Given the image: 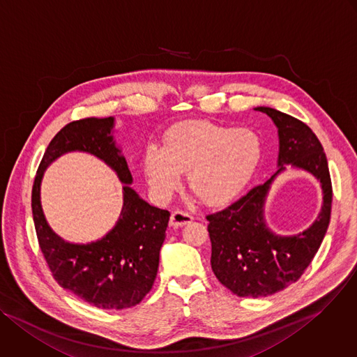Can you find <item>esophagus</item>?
<instances>
[{
  "label": "esophagus",
  "mask_w": 357,
  "mask_h": 357,
  "mask_svg": "<svg viewBox=\"0 0 357 357\" xmlns=\"http://www.w3.org/2000/svg\"><path fill=\"white\" fill-rule=\"evenodd\" d=\"M194 218L190 215L188 212L184 211H174L170 217V227L173 228H178V227H184L187 224H190Z\"/></svg>",
  "instance_id": "1"
}]
</instances>
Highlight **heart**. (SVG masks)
Wrapping results in <instances>:
<instances>
[{
    "instance_id": "obj_1",
    "label": "heart",
    "mask_w": 357,
    "mask_h": 357,
    "mask_svg": "<svg viewBox=\"0 0 357 357\" xmlns=\"http://www.w3.org/2000/svg\"><path fill=\"white\" fill-rule=\"evenodd\" d=\"M260 156L261 142L252 129L187 121L167 132L163 148L146 151L144 170L159 201H167L187 173L190 190L202 202L222 205L245 188Z\"/></svg>"
}]
</instances>
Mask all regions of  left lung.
<instances>
[{"label": "left lung", "instance_id": "obj_1", "mask_svg": "<svg viewBox=\"0 0 357 357\" xmlns=\"http://www.w3.org/2000/svg\"><path fill=\"white\" fill-rule=\"evenodd\" d=\"M267 114L278 132L277 172L228 208L211 213L208 232L212 245L213 274L239 297H266L296 282L317 255L331 221L332 184L321 142L304 122L268 107ZM312 174L321 184L323 206L305 231L282 237L265 224L264 204L275 177L287 165Z\"/></svg>", "mask_w": 357, "mask_h": 357}]
</instances>
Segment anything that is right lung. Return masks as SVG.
<instances>
[{"instance_id":"right-lung-1","label":"right lung","mask_w":357,"mask_h":357,"mask_svg":"<svg viewBox=\"0 0 357 357\" xmlns=\"http://www.w3.org/2000/svg\"><path fill=\"white\" fill-rule=\"evenodd\" d=\"M115 118H86L67 123L50 140L32 188V213L40 250L60 286L102 310L139 304L152 290L170 212L148 204L130 187L133 178L114 137ZM68 151L102 160L124 184V204L116 227L101 240L71 244L60 238L44 218L40 184L44 170Z\"/></svg>"}]
</instances>
